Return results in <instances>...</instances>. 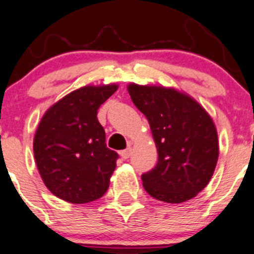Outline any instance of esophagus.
I'll return each mask as SVG.
<instances>
[{
	"label": "esophagus",
	"mask_w": 254,
	"mask_h": 254,
	"mask_svg": "<svg viewBox=\"0 0 254 254\" xmlns=\"http://www.w3.org/2000/svg\"><path fill=\"white\" fill-rule=\"evenodd\" d=\"M131 153H132V148L131 147H128V148H126V149H123V151H121V157H122L123 159H127V158H129Z\"/></svg>",
	"instance_id": "34e87169"
}]
</instances>
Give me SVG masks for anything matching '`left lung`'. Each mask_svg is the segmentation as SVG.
<instances>
[{"mask_svg":"<svg viewBox=\"0 0 254 254\" xmlns=\"http://www.w3.org/2000/svg\"><path fill=\"white\" fill-rule=\"evenodd\" d=\"M128 92L148 120L158 152L156 167L142 175L144 190L167 203L195 197L208 185L218 159L213 121L202 106L176 89L132 83Z\"/></svg>","mask_w":254,"mask_h":254,"instance_id":"obj_1","label":"left lung"}]
</instances>
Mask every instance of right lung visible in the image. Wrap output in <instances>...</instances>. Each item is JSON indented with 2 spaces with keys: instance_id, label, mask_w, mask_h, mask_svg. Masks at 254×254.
<instances>
[{
  "instance_id": "1",
  "label": "right lung",
  "mask_w": 254,
  "mask_h": 254,
  "mask_svg": "<svg viewBox=\"0 0 254 254\" xmlns=\"http://www.w3.org/2000/svg\"><path fill=\"white\" fill-rule=\"evenodd\" d=\"M116 84L86 86L55 103L33 139L36 165L46 187L69 203H88L108 190L117 152L106 146L97 111Z\"/></svg>"
}]
</instances>
